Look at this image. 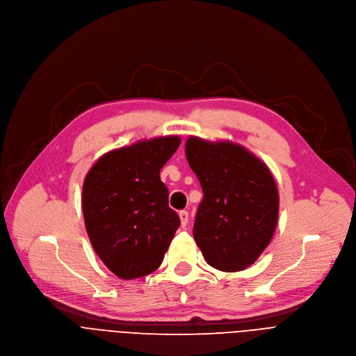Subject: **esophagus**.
<instances>
[{
  "label": "esophagus",
  "instance_id": "esophagus-1",
  "mask_svg": "<svg viewBox=\"0 0 356 356\" xmlns=\"http://www.w3.org/2000/svg\"><path fill=\"white\" fill-rule=\"evenodd\" d=\"M179 218H180V222H181V226L184 227L188 222V211L187 210H180L179 211Z\"/></svg>",
  "mask_w": 356,
  "mask_h": 356
}]
</instances>
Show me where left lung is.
<instances>
[{
    "label": "left lung",
    "mask_w": 356,
    "mask_h": 356,
    "mask_svg": "<svg viewBox=\"0 0 356 356\" xmlns=\"http://www.w3.org/2000/svg\"><path fill=\"white\" fill-rule=\"evenodd\" d=\"M186 157L203 191L193 238L206 262L225 272L246 269L269 245L277 223L279 196L269 169L229 141L191 137Z\"/></svg>",
    "instance_id": "1"
}]
</instances>
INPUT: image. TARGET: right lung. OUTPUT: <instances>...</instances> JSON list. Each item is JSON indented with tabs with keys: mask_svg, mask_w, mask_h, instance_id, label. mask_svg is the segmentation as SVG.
Segmentation results:
<instances>
[{
	"mask_svg": "<svg viewBox=\"0 0 356 356\" xmlns=\"http://www.w3.org/2000/svg\"><path fill=\"white\" fill-rule=\"evenodd\" d=\"M180 145L176 136L140 141L106 153L83 184L90 242L118 277L154 272L180 226L160 170Z\"/></svg>",
	"mask_w": 356,
	"mask_h": 356,
	"instance_id": "right-lung-1",
	"label": "right lung"
}]
</instances>
